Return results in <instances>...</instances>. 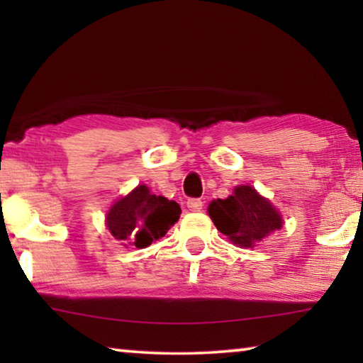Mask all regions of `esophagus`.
I'll list each match as a JSON object with an SVG mask.
<instances>
[{"mask_svg":"<svg viewBox=\"0 0 363 363\" xmlns=\"http://www.w3.org/2000/svg\"><path fill=\"white\" fill-rule=\"evenodd\" d=\"M201 206H203V201L200 199H189L187 200V208L190 211H200Z\"/></svg>","mask_w":363,"mask_h":363,"instance_id":"34e87169","label":"esophagus"}]
</instances>
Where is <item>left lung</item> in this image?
<instances>
[{"mask_svg": "<svg viewBox=\"0 0 363 363\" xmlns=\"http://www.w3.org/2000/svg\"><path fill=\"white\" fill-rule=\"evenodd\" d=\"M208 213L218 230L237 247H255L284 224L270 201L250 186L235 187L229 199L211 201Z\"/></svg>", "mask_w": 363, "mask_h": 363, "instance_id": "8db88e82", "label": "left lung"}]
</instances>
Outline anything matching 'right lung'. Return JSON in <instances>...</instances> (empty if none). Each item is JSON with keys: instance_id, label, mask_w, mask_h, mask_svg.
<instances>
[{"instance_id": "obj_1", "label": "right lung", "mask_w": 363, "mask_h": 363, "mask_svg": "<svg viewBox=\"0 0 363 363\" xmlns=\"http://www.w3.org/2000/svg\"><path fill=\"white\" fill-rule=\"evenodd\" d=\"M179 214L181 206L176 201L139 186L110 208L107 227L116 240L145 248L162 238L179 219Z\"/></svg>"}]
</instances>
